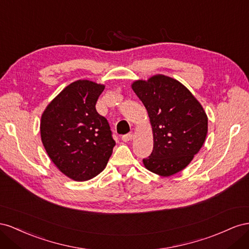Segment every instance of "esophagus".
<instances>
[{
  "instance_id": "34e87169",
  "label": "esophagus",
  "mask_w": 249,
  "mask_h": 249,
  "mask_svg": "<svg viewBox=\"0 0 249 249\" xmlns=\"http://www.w3.org/2000/svg\"><path fill=\"white\" fill-rule=\"evenodd\" d=\"M132 139H133V134L132 133L125 134V136L122 137V140H123V142H125V143H127V142H130Z\"/></svg>"
}]
</instances>
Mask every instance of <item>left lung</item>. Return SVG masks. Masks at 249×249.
Wrapping results in <instances>:
<instances>
[{"label": "left lung", "instance_id": "left-lung-1", "mask_svg": "<svg viewBox=\"0 0 249 249\" xmlns=\"http://www.w3.org/2000/svg\"><path fill=\"white\" fill-rule=\"evenodd\" d=\"M131 88L147 109L153 150L145 168L168 177L186 168L199 152L208 133L202 105L182 83L161 74L136 80Z\"/></svg>", "mask_w": 249, "mask_h": 249}]
</instances>
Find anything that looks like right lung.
I'll list each match as a JSON object with an SVG mask.
<instances>
[{
  "instance_id": "add662e5",
  "label": "right lung",
  "mask_w": 249,
  "mask_h": 249,
  "mask_svg": "<svg viewBox=\"0 0 249 249\" xmlns=\"http://www.w3.org/2000/svg\"><path fill=\"white\" fill-rule=\"evenodd\" d=\"M105 85L89 80L69 84L48 104L40 119L47 154L61 173L76 181L100 174L116 142L96 103Z\"/></svg>"
}]
</instances>
